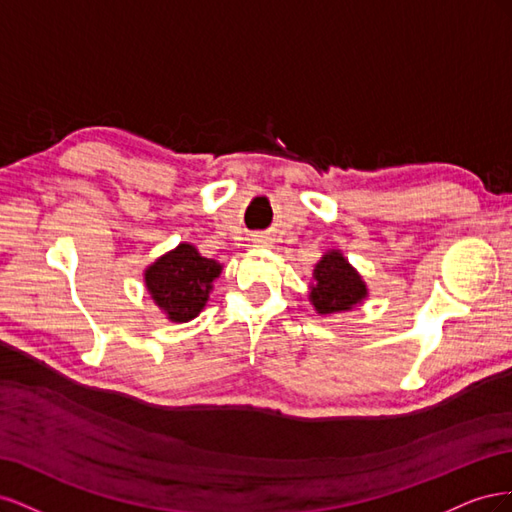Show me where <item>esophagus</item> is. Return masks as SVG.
<instances>
[{
	"mask_svg": "<svg viewBox=\"0 0 512 512\" xmlns=\"http://www.w3.org/2000/svg\"><path fill=\"white\" fill-rule=\"evenodd\" d=\"M254 243H258V245H271V239L269 237H258V239H254Z\"/></svg>",
	"mask_w": 512,
	"mask_h": 512,
	"instance_id": "1",
	"label": "esophagus"
}]
</instances>
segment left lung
<instances>
[{
  "label": "left lung",
  "instance_id": "obj_1",
  "mask_svg": "<svg viewBox=\"0 0 512 512\" xmlns=\"http://www.w3.org/2000/svg\"><path fill=\"white\" fill-rule=\"evenodd\" d=\"M316 284L312 286V303L318 314L346 312L361 303L367 288L348 260L339 252H329L314 271Z\"/></svg>",
  "mask_w": 512,
  "mask_h": 512
}]
</instances>
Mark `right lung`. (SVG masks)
Listing matches in <instances>:
<instances>
[{
  "mask_svg": "<svg viewBox=\"0 0 512 512\" xmlns=\"http://www.w3.org/2000/svg\"><path fill=\"white\" fill-rule=\"evenodd\" d=\"M220 271L218 262L200 256L194 245L181 243L145 271V284L170 320L188 322L205 307Z\"/></svg>",
  "mask_w": 512,
  "mask_h": 512,
  "instance_id": "right-lung-1",
  "label": "right lung"
}]
</instances>
